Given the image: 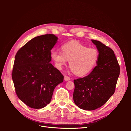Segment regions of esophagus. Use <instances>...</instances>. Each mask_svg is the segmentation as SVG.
Here are the masks:
<instances>
[{
    "label": "esophagus",
    "instance_id": "esophagus-1",
    "mask_svg": "<svg viewBox=\"0 0 131 131\" xmlns=\"http://www.w3.org/2000/svg\"><path fill=\"white\" fill-rule=\"evenodd\" d=\"M70 78L69 77H68V76H67V75H65L64 76V80L65 81H69V80H70Z\"/></svg>",
    "mask_w": 131,
    "mask_h": 131
}]
</instances>
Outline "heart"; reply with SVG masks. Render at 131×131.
Returning <instances> with one entry per match:
<instances>
[{
	"instance_id": "b5f03b06",
	"label": "heart",
	"mask_w": 131,
	"mask_h": 131,
	"mask_svg": "<svg viewBox=\"0 0 131 131\" xmlns=\"http://www.w3.org/2000/svg\"><path fill=\"white\" fill-rule=\"evenodd\" d=\"M62 52L51 51V58L58 69H61L69 61V65L73 73L78 77H83L90 73L96 67L99 53L97 49L88 46L77 41H70L61 47Z\"/></svg>"
}]
</instances>
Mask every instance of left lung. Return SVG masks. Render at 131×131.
I'll return each mask as SVG.
<instances>
[{"label": "left lung", "instance_id": "1", "mask_svg": "<svg viewBox=\"0 0 131 131\" xmlns=\"http://www.w3.org/2000/svg\"><path fill=\"white\" fill-rule=\"evenodd\" d=\"M99 52L97 66L88 76L74 80L73 100L79 108L93 110L103 105L115 92L120 68L113 50L91 40Z\"/></svg>", "mask_w": 131, "mask_h": 131}]
</instances>
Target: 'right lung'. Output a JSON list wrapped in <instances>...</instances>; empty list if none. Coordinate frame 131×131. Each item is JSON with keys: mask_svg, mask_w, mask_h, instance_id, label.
I'll use <instances>...</instances> for the list:
<instances>
[{"mask_svg": "<svg viewBox=\"0 0 131 131\" xmlns=\"http://www.w3.org/2000/svg\"><path fill=\"white\" fill-rule=\"evenodd\" d=\"M53 34L35 37L16 54L12 79L17 97L27 105L41 109L49 104L54 88L64 77L50 63L51 50L57 42Z\"/></svg>", "mask_w": 131, "mask_h": 131, "instance_id": "1", "label": "right lung"}]
</instances>
